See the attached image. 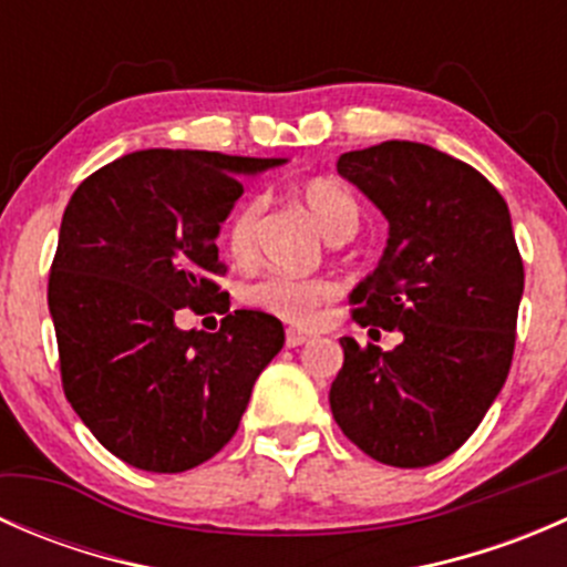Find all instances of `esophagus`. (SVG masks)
Instances as JSON below:
<instances>
[{"label":"esophagus","instance_id":"1","mask_svg":"<svg viewBox=\"0 0 567 567\" xmlns=\"http://www.w3.org/2000/svg\"><path fill=\"white\" fill-rule=\"evenodd\" d=\"M312 334L310 331H301V329H288V334H285V342H288V348H299L305 346V342H310Z\"/></svg>","mask_w":567,"mask_h":567}]
</instances>
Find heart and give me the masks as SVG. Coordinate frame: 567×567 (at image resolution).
Returning <instances> with one entry per match:
<instances>
[{
  "instance_id": "obj_1",
  "label": "heart",
  "mask_w": 567,
  "mask_h": 567,
  "mask_svg": "<svg viewBox=\"0 0 567 567\" xmlns=\"http://www.w3.org/2000/svg\"><path fill=\"white\" fill-rule=\"evenodd\" d=\"M299 203L305 205L307 214L318 225L329 241H342L351 238L359 227V205L357 199L342 188L340 183L326 181V177H312V181L299 186ZM260 194L244 197L233 208L227 219V249L238 262H249L257 251V238H260V219H262ZM337 296V285L326 277H290V274H266L255 279L244 290L247 305L257 310L277 316L290 323H312L318 320L320 310Z\"/></svg>"
}]
</instances>
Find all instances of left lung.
I'll list each match as a JSON object with an SVG mask.
<instances>
[{
    "mask_svg": "<svg viewBox=\"0 0 567 567\" xmlns=\"http://www.w3.org/2000/svg\"><path fill=\"white\" fill-rule=\"evenodd\" d=\"M337 173L390 221L351 316L403 340L381 351L342 337L331 414L370 458L431 466L477 431L511 373L524 293L511 210L477 169L420 142L342 153Z\"/></svg>",
    "mask_w": 567,
    "mask_h": 567,
    "instance_id": "8db88e82",
    "label": "left lung"
}]
</instances>
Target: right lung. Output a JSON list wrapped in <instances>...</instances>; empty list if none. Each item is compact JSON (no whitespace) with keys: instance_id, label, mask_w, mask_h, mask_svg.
<instances>
[{"instance_id":"right-lung-1","label":"right lung","mask_w":567,"mask_h":567,"mask_svg":"<svg viewBox=\"0 0 567 567\" xmlns=\"http://www.w3.org/2000/svg\"><path fill=\"white\" fill-rule=\"evenodd\" d=\"M279 164L153 147L73 192L49 274L62 390L120 461L186 472L236 436L257 375L282 348V323L236 310L208 334L177 329L175 318L183 307L230 310L216 285L227 271L216 236L241 177Z\"/></svg>"}]
</instances>
